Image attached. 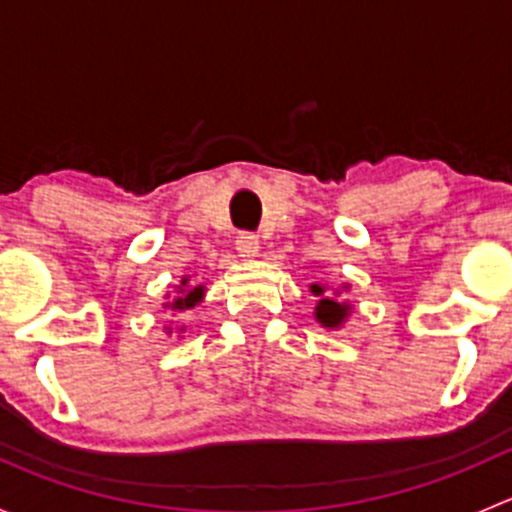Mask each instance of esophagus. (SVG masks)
<instances>
[{"label":"esophagus","mask_w":512,"mask_h":512,"mask_svg":"<svg viewBox=\"0 0 512 512\" xmlns=\"http://www.w3.org/2000/svg\"><path fill=\"white\" fill-rule=\"evenodd\" d=\"M235 247L237 252H240L242 260H255L257 252H260V240H257V235H252V232H240L235 240Z\"/></svg>","instance_id":"1"}]
</instances>
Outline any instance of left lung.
<instances>
[{"label":"left lung","mask_w":512,"mask_h":512,"mask_svg":"<svg viewBox=\"0 0 512 512\" xmlns=\"http://www.w3.org/2000/svg\"><path fill=\"white\" fill-rule=\"evenodd\" d=\"M312 292L317 294V297H322L317 302V307H314V317H317V322L329 329L342 327V324L347 322L349 314H352V304L339 302V299L334 297H327V287L324 285H312Z\"/></svg>","instance_id":"left-lung-1"}]
</instances>
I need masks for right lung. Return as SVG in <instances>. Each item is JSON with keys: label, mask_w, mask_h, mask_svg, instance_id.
<instances>
[{"label": "right lung", "mask_w": 512, "mask_h": 512, "mask_svg": "<svg viewBox=\"0 0 512 512\" xmlns=\"http://www.w3.org/2000/svg\"><path fill=\"white\" fill-rule=\"evenodd\" d=\"M203 294H205L203 285L188 287V277H183V282H180L178 287V297H175L173 302L165 304V307L175 309V312H185V309H193L195 304L203 302Z\"/></svg>", "instance_id": "right-lung-1"}]
</instances>
